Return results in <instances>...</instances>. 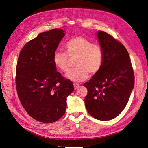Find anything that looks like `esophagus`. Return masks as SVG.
<instances>
[{
  "label": "esophagus",
  "mask_w": 148,
  "mask_h": 148,
  "mask_svg": "<svg viewBox=\"0 0 148 148\" xmlns=\"http://www.w3.org/2000/svg\"><path fill=\"white\" fill-rule=\"evenodd\" d=\"M73 86H74V88H75V89H78V88H79V84L78 83H73Z\"/></svg>",
  "instance_id": "1"
}]
</instances>
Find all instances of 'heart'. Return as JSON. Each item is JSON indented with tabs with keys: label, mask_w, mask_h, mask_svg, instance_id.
<instances>
[{
	"label": "heart",
	"mask_w": 148,
	"mask_h": 148,
	"mask_svg": "<svg viewBox=\"0 0 148 148\" xmlns=\"http://www.w3.org/2000/svg\"><path fill=\"white\" fill-rule=\"evenodd\" d=\"M65 52H57L53 57L56 68L66 72L69 70L70 60H75L76 68L69 71L66 78L73 82H80L88 78V73L96 75L102 68L104 52L98 44L82 36L70 39L65 44Z\"/></svg>",
	"instance_id": "1"
}]
</instances>
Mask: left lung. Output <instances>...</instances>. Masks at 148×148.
Instances as JSON below:
<instances>
[{
    "instance_id": "obj_1",
    "label": "left lung",
    "mask_w": 148,
    "mask_h": 148,
    "mask_svg": "<svg viewBox=\"0 0 148 148\" xmlns=\"http://www.w3.org/2000/svg\"><path fill=\"white\" fill-rule=\"evenodd\" d=\"M104 52L102 68L83 86L87 111L99 120H110L122 112L135 84L134 72L127 49L104 31L96 33Z\"/></svg>"
}]
</instances>
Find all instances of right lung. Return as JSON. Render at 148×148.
Here are the masks:
<instances>
[{"label":"right lung","mask_w":148,"mask_h":148,"mask_svg":"<svg viewBox=\"0 0 148 148\" xmlns=\"http://www.w3.org/2000/svg\"><path fill=\"white\" fill-rule=\"evenodd\" d=\"M64 31L41 33L20 52L16 69V88L23 108L39 122L50 123L65 112L66 97L74 91L72 82L57 71L53 57Z\"/></svg>","instance_id":"add662e5"}]
</instances>
